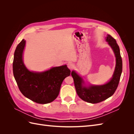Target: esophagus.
Segmentation results:
<instances>
[{
  "label": "esophagus",
  "instance_id": "esophagus-1",
  "mask_svg": "<svg viewBox=\"0 0 134 134\" xmlns=\"http://www.w3.org/2000/svg\"><path fill=\"white\" fill-rule=\"evenodd\" d=\"M68 67L69 68V69H72L74 67V65L72 63H69L68 64Z\"/></svg>",
  "mask_w": 134,
  "mask_h": 134
}]
</instances>
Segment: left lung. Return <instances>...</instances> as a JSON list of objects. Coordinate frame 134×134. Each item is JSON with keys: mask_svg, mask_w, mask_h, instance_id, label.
Returning a JSON list of instances; mask_svg holds the SVG:
<instances>
[{"mask_svg": "<svg viewBox=\"0 0 134 134\" xmlns=\"http://www.w3.org/2000/svg\"><path fill=\"white\" fill-rule=\"evenodd\" d=\"M106 41L111 47L116 58V66L112 77L107 83L102 85L87 86L84 80L77 72L72 70L71 75L74 79L77 94L82 100L91 103H97L106 100L114 94L118 87L122 70V61L120 48L116 40L107 35Z\"/></svg>", "mask_w": 134, "mask_h": 134, "instance_id": "1", "label": "left lung"}]
</instances>
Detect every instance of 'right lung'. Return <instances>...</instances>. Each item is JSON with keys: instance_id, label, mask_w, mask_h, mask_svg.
<instances>
[{"instance_id": "right-lung-1", "label": "right lung", "mask_w": 134, "mask_h": 134, "mask_svg": "<svg viewBox=\"0 0 134 134\" xmlns=\"http://www.w3.org/2000/svg\"><path fill=\"white\" fill-rule=\"evenodd\" d=\"M25 45L26 40L23 39L14 54L13 71L18 88L23 96L35 102L50 103L57 98L64 79L70 75L71 71L66 65L42 72L29 70L23 60Z\"/></svg>"}]
</instances>
